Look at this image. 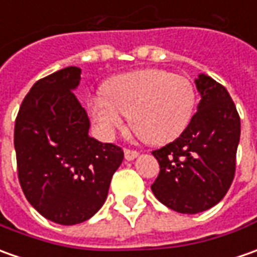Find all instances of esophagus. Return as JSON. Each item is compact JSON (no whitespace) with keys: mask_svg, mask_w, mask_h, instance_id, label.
I'll list each match as a JSON object with an SVG mask.
<instances>
[{"mask_svg":"<svg viewBox=\"0 0 257 257\" xmlns=\"http://www.w3.org/2000/svg\"><path fill=\"white\" fill-rule=\"evenodd\" d=\"M138 152L134 151V149H125V159L126 160H134L135 158H138Z\"/></svg>","mask_w":257,"mask_h":257,"instance_id":"esophagus-1","label":"esophagus"}]
</instances>
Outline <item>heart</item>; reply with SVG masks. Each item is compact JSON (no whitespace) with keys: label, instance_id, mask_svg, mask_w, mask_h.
Returning a JSON list of instances; mask_svg holds the SVG:
<instances>
[{"label":"heart","instance_id":"obj_1","mask_svg":"<svg viewBox=\"0 0 257 257\" xmlns=\"http://www.w3.org/2000/svg\"><path fill=\"white\" fill-rule=\"evenodd\" d=\"M88 108L99 134L111 138L129 116L132 131L145 142H170L187 128L195 108V88L184 76L145 69L108 80Z\"/></svg>","mask_w":257,"mask_h":257}]
</instances>
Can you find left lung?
<instances>
[{"label": "left lung", "instance_id": "8db88e82", "mask_svg": "<svg viewBox=\"0 0 257 257\" xmlns=\"http://www.w3.org/2000/svg\"><path fill=\"white\" fill-rule=\"evenodd\" d=\"M195 85L201 101L188 126L152 152L160 166L152 191L181 214H198L224 198L235 177L240 138V118L224 85L205 74Z\"/></svg>", "mask_w": 257, "mask_h": 257}]
</instances>
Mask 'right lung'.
Wrapping results in <instances>:
<instances>
[{
  "label": "right lung",
  "mask_w": 257,
  "mask_h": 257,
  "mask_svg": "<svg viewBox=\"0 0 257 257\" xmlns=\"http://www.w3.org/2000/svg\"><path fill=\"white\" fill-rule=\"evenodd\" d=\"M80 74L70 66L38 80L21 104L14 131L26 200L60 225L84 222L102 207L123 160L119 146L88 136L87 112L71 91Z\"/></svg>",
  "instance_id": "right-lung-1"
}]
</instances>
